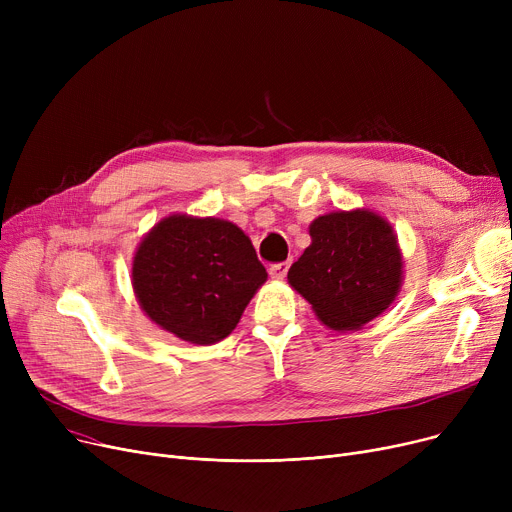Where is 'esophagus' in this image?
<instances>
[{"instance_id": "obj_1", "label": "esophagus", "mask_w": 512, "mask_h": 512, "mask_svg": "<svg viewBox=\"0 0 512 512\" xmlns=\"http://www.w3.org/2000/svg\"><path fill=\"white\" fill-rule=\"evenodd\" d=\"M286 272H288V263H286V261L274 263V265L270 267V276H272L274 280H284V278H286Z\"/></svg>"}]
</instances>
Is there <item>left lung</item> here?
I'll use <instances>...</instances> for the list:
<instances>
[{
    "instance_id": "left-lung-1",
    "label": "left lung",
    "mask_w": 512,
    "mask_h": 512,
    "mask_svg": "<svg viewBox=\"0 0 512 512\" xmlns=\"http://www.w3.org/2000/svg\"><path fill=\"white\" fill-rule=\"evenodd\" d=\"M311 245L288 282L321 324L348 332L382 315L402 284V255L392 226L369 209L332 211L309 226Z\"/></svg>"
}]
</instances>
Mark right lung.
<instances>
[{"label": "right lung", "mask_w": 512, "mask_h": 512, "mask_svg": "<svg viewBox=\"0 0 512 512\" xmlns=\"http://www.w3.org/2000/svg\"><path fill=\"white\" fill-rule=\"evenodd\" d=\"M267 280L249 236L218 218L174 213L132 259V288L147 317L193 344L226 338Z\"/></svg>", "instance_id": "right-lung-1"}]
</instances>
